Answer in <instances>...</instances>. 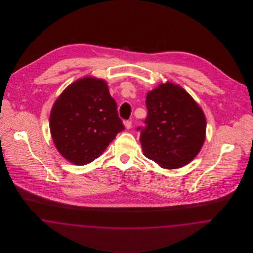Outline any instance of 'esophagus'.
<instances>
[{"instance_id":"obj_1","label":"esophagus","mask_w":253,"mask_h":253,"mask_svg":"<svg viewBox=\"0 0 253 253\" xmlns=\"http://www.w3.org/2000/svg\"><path fill=\"white\" fill-rule=\"evenodd\" d=\"M132 121H126L124 122V126H125V128L127 129V130H129V129H131V127H132Z\"/></svg>"}]
</instances>
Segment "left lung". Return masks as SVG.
Here are the masks:
<instances>
[{"instance_id":"obj_1","label":"left lung","mask_w":253,"mask_h":253,"mask_svg":"<svg viewBox=\"0 0 253 253\" xmlns=\"http://www.w3.org/2000/svg\"><path fill=\"white\" fill-rule=\"evenodd\" d=\"M148 116L138 127L145 157L162 168L187 165L201 150L206 134L204 113L179 85L160 84L146 96Z\"/></svg>"}]
</instances>
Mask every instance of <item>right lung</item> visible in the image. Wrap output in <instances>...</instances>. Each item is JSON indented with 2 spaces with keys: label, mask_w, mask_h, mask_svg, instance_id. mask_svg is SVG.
Returning <instances> with one entry per match:
<instances>
[{
  "label": "right lung",
  "mask_w": 253,
  "mask_h": 253,
  "mask_svg": "<svg viewBox=\"0 0 253 253\" xmlns=\"http://www.w3.org/2000/svg\"><path fill=\"white\" fill-rule=\"evenodd\" d=\"M50 130L60 155L74 164L99 157L124 130L106 82L85 77L69 85L52 108Z\"/></svg>",
  "instance_id": "add662e5"
}]
</instances>
